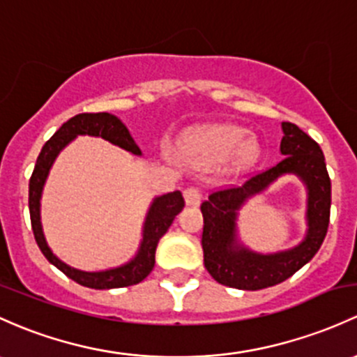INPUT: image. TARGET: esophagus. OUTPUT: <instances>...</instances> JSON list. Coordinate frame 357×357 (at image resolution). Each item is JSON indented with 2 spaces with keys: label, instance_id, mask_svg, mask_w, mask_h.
<instances>
[{
  "label": "esophagus",
  "instance_id": "34e87169",
  "mask_svg": "<svg viewBox=\"0 0 357 357\" xmlns=\"http://www.w3.org/2000/svg\"><path fill=\"white\" fill-rule=\"evenodd\" d=\"M185 200H186V205H193V207L200 205L202 202L200 188H198V186H188V188L185 190Z\"/></svg>",
  "mask_w": 357,
  "mask_h": 357
}]
</instances>
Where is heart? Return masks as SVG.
<instances>
[{
	"label": "heart",
	"instance_id": "heart-1",
	"mask_svg": "<svg viewBox=\"0 0 357 357\" xmlns=\"http://www.w3.org/2000/svg\"><path fill=\"white\" fill-rule=\"evenodd\" d=\"M246 130L234 125H217L191 131L181 142V152L190 162L210 167L229 157L234 171L253 166L260 157V145L255 138H245Z\"/></svg>",
	"mask_w": 357,
	"mask_h": 357
}]
</instances>
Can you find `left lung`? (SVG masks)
<instances>
[{"label":"left lung","mask_w":357,"mask_h":357,"mask_svg":"<svg viewBox=\"0 0 357 357\" xmlns=\"http://www.w3.org/2000/svg\"><path fill=\"white\" fill-rule=\"evenodd\" d=\"M284 137L275 166L253 174L243 186L215 190L202 204L204 213V264L219 284L243 291H258L284 282L317 255L327 236L332 185L320 145L294 123H282ZM282 174H296L307 185L308 231L291 250L272 255L255 254L237 241V210L248 197L261 192Z\"/></svg>","instance_id":"1"}]
</instances>
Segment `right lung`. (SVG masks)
<instances>
[{"instance_id":"add662e5","label":"right lung","mask_w":357,"mask_h":357,"mask_svg":"<svg viewBox=\"0 0 357 357\" xmlns=\"http://www.w3.org/2000/svg\"><path fill=\"white\" fill-rule=\"evenodd\" d=\"M78 135H90V137H100L118 147L128 150L133 155H142V150L131 138L128 128L121 123V119L109 112H82V114L73 116L63 126L56 131L50 140L44 144L37 157L36 167H33L32 176L29 181V210H30V222H32L33 238H36L37 246L40 248L44 257L50 260V264L56 268L61 270L66 277L78 282L80 286L90 289H116V287H128L133 284L142 282L145 277L152 272L153 264H155V248L159 239L167 232L169 226L172 224L174 217L185 207V198L181 191H172V193L162 195V197L153 198L150 205L147 217L144 224V238H142L140 248L133 260L121 267L100 270V272H84L77 270L70 265L63 264L58 257L47 246L46 238H44L43 226H40V195H43L44 183H46L50 169L66 145Z\"/></svg>"}]
</instances>
